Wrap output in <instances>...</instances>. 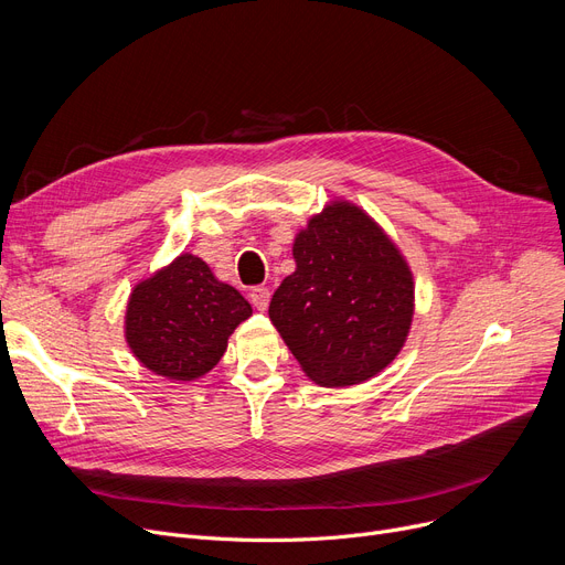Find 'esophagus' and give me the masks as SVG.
Returning <instances> with one entry per match:
<instances>
[{
  "label": "esophagus",
  "instance_id": "34e87169",
  "mask_svg": "<svg viewBox=\"0 0 565 565\" xmlns=\"http://www.w3.org/2000/svg\"><path fill=\"white\" fill-rule=\"evenodd\" d=\"M249 300L252 305L258 309V311H265L267 309V302H270V290H267L265 286H256L249 290Z\"/></svg>",
  "mask_w": 565,
  "mask_h": 565
}]
</instances>
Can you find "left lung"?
Segmentation results:
<instances>
[{
	"mask_svg": "<svg viewBox=\"0 0 565 565\" xmlns=\"http://www.w3.org/2000/svg\"><path fill=\"white\" fill-rule=\"evenodd\" d=\"M292 258L267 313L302 371L322 387H350L387 369L409 332L414 281L384 231L334 201L295 237Z\"/></svg>",
	"mask_w": 565,
	"mask_h": 565,
	"instance_id": "obj_1",
	"label": "left lung"
}]
</instances>
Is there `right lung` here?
I'll return each mask as SVG.
<instances>
[{
	"label": "right lung",
	"instance_id": "1",
	"mask_svg": "<svg viewBox=\"0 0 565 565\" xmlns=\"http://www.w3.org/2000/svg\"><path fill=\"white\" fill-rule=\"evenodd\" d=\"M249 316L241 292L217 281L199 256L181 254L135 286L126 341L148 371L188 382L222 360L228 337Z\"/></svg>",
	"mask_w": 565,
	"mask_h": 565
}]
</instances>
